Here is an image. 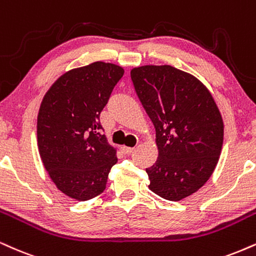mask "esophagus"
I'll return each instance as SVG.
<instances>
[{"label": "esophagus", "mask_w": 256, "mask_h": 256, "mask_svg": "<svg viewBox=\"0 0 256 256\" xmlns=\"http://www.w3.org/2000/svg\"><path fill=\"white\" fill-rule=\"evenodd\" d=\"M122 152L125 154V155H130L134 152V148H128V146H122Z\"/></svg>", "instance_id": "obj_1"}]
</instances>
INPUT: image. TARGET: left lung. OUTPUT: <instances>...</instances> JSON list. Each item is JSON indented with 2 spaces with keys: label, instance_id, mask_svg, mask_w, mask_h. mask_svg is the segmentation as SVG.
I'll return each mask as SVG.
<instances>
[{
  "label": "left lung",
  "instance_id": "obj_1",
  "mask_svg": "<svg viewBox=\"0 0 256 256\" xmlns=\"http://www.w3.org/2000/svg\"><path fill=\"white\" fill-rule=\"evenodd\" d=\"M131 80L156 131L158 158L146 168L149 188L180 202L216 168L224 137L220 108L204 83L172 66L134 68Z\"/></svg>",
  "mask_w": 256,
  "mask_h": 256
}]
</instances>
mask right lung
<instances>
[{"mask_svg":"<svg viewBox=\"0 0 256 256\" xmlns=\"http://www.w3.org/2000/svg\"><path fill=\"white\" fill-rule=\"evenodd\" d=\"M122 66L104 62L75 68L46 92L38 113L36 137L42 164L62 193L78 202L104 192L116 149L101 134L100 113Z\"/></svg>","mask_w":256,"mask_h":256,"instance_id":"obj_1","label":"right lung"}]
</instances>
